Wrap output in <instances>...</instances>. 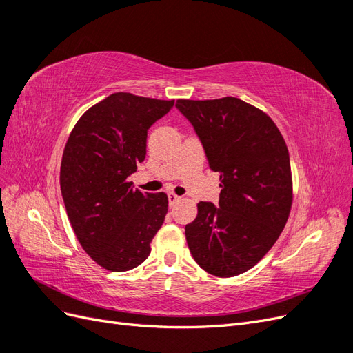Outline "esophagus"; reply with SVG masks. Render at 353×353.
I'll return each instance as SVG.
<instances>
[{
	"label": "esophagus",
	"instance_id": "1",
	"mask_svg": "<svg viewBox=\"0 0 353 353\" xmlns=\"http://www.w3.org/2000/svg\"><path fill=\"white\" fill-rule=\"evenodd\" d=\"M168 200H169V205L172 206V205H175L176 201H179V200H181V197H179V196H176V194H174V193H169V194H168Z\"/></svg>",
	"mask_w": 353,
	"mask_h": 353
}]
</instances>
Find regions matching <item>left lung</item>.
I'll return each mask as SVG.
<instances>
[{
  "label": "left lung",
  "instance_id": "obj_1",
  "mask_svg": "<svg viewBox=\"0 0 353 353\" xmlns=\"http://www.w3.org/2000/svg\"><path fill=\"white\" fill-rule=\"evenodd\" d=\"M176 109L193 125L222 188L218 206L200 201L185 225L188 249L212 275L243 274L272 248L290 213L284 138L268 114L236 97L178 100Z\"/></svg>",
  "mask_w": 353,
  "mask_h": 353
}]
</instances>
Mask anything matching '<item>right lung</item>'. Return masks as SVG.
<instances>
[{
	"label": "right lung",
	"instance_id": "right-lung-1",
	"mask_svg": "<svg viewBox=\"0 0 353 353\" xmlns=\"http://www.w3.org/2000/svg\"><path fill=\"white\" fill-rule=\"evenodd\" d=\"M174 100L116 92L82 114L66 143L60 188L72 228L92 261L122 272L143 263L168 213L165 193L128 181L145 159L147 132Z\"/></svg>",
	"mask_w": 353,
	"mask_h": 353
}]
</instances>
